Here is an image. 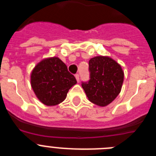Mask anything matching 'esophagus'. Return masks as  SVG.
<instances>
[{
    "label": "esophagus",
    "mask_w": 156,
    "mask_h": 156,
    "mask_svg": "<svg viewBox=\"0 0 156 156\" xmlns=\"http://www.w3.org/2000/svg\"><path fill=\"white\" fill-rule=\"evenodd\" d=\"M75 77H76V79L77 82H79V81H80V76H79V74H76Z\"/></svg>",
    "instance_id": "obj_1"
}]
</instances>
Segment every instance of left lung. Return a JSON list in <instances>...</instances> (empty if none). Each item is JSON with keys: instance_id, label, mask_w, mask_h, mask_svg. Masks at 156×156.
Wrapping results in <instances>:
<instances>
[{"instance_id": "obj_1", "label": "left lung", "mask_w": 156, "mask_h": 156, "mask_svg": "<svg viewBox=\"0 0 156 156\" xmlns=\"http://www.w3.org/2000/svg\"><path fill=\"white\" fill-rule=\"evenodd\" d=\"M90 80L82 82L87 97L94 104L106 106L120 93L124 73L115 60L97 56L89 61Z\"/></svg>"}]
</instances>
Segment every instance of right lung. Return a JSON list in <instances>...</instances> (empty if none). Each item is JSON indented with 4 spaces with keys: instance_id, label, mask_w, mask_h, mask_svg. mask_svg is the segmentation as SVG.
<instances>
[{
    "instance_id": "1",
    "label": "right lung",
    "mask_w": 156,
    "mask_h": 156,
    "mask_svg": "<svg viewBox=\"0 0 156 156\" xmlns=\"http://www.w3.org/2000/svg\"><path fill=\"white\" fill-rule=\"evenodd\" d=\"M76 80L58 58L44 59L32 71L31 86L37 98L48 106L56 105L66 99Z\"/></svg>"
}]
</instances>
